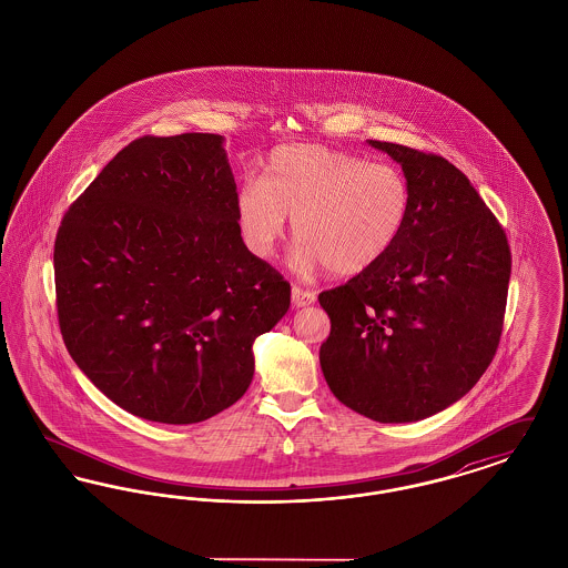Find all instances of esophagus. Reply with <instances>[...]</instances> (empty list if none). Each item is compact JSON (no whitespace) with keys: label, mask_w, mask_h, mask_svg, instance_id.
Returning a JSON list of instances; mask_svg holds the SVG:
<instances>
[{"label":"esophagus","mask_w":568,"mask_h":568,"mask_svg":"<svg viewBox=\"0 0 568 568\" xmlns=\"http://www.w3.org/2000/svg\"><path fill=\"white\" fill-rule=\"evenodd\" d=\"M315 300H317V296H315L313 292H308V290H302V287H294V290H292V304H294L296 308L311 306Z\"/></svg>","instance_id":"34e87169"}]
</instances>
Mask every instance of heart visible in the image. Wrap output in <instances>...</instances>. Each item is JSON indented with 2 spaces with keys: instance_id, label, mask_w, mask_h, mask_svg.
I'll return each instance as SVG.
<instances>
[{
  "instance_id": "obj_1",
  "label": "heart",
  "mask_w": 568,
  "mask_h": 568,
  "mask_svg": "<svg viewBox=\"0 0 568 568\" xmlns=\"http://www.w3.org/2000/svg\"><path fill=\"white\" fill-rule=\"evenodd\" d=\"M410 215V187L389 163L324 144H283L264 163L262 181L236 193L244 243L271 257L292 216L297 268L327 266L336 276L373 268L400 241Z\"/></svg>"
}]
</instances>
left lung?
Returning <instances> with one entry per match:
<instances>
[{
    "mask_svg": "<svg viewBox=\"0 0 568 568\" xmlns=\"http://www.w3.org/2000/svg\"><path fill=\"white\" fill-rule=\"evenodd\" d=\"M403 165L410 215L373 268L320 294L332 394L381 424L419 422L458 403L486 373L511 278L507 236L454 163L368 140Z\"/></svg>",
    "mask_w": 568,
    "mask_h": 568,
    "instance_id": "obj_1",
    "label": "left lung"
}]
</instances>
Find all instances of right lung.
I'll use <instances>...</instances> for the list:
<instances>
[{
	"mask_svg": "<svg viewBox=\"0 0 568 568\" xmlns=\"http://www.w3.org/2000/svg\"><path fill=\"white\" fill-rule=\"evenodd\" d=\"M223 142H130L54 241L68 352L114 405L158 424H197L243 398L255 338L290 308V283L243 243Z\"/></svg>",
	"mask_w": 568,
	"mask_h": 568,
	"instance_id": "add662e5",
	"label": "right lung"
}]
</instances>
